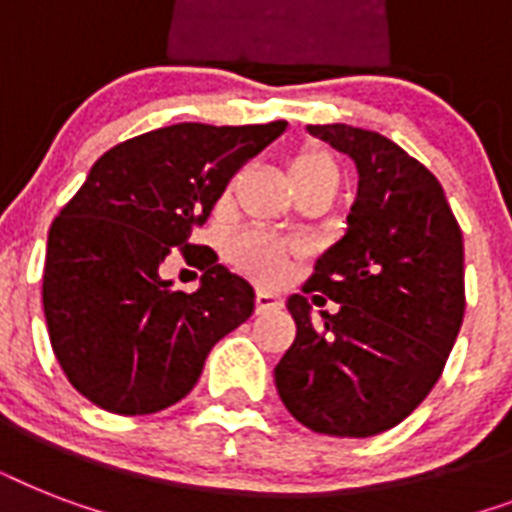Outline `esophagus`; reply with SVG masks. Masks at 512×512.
I'll list each match as a JSON object with an SVG mask.
<instances>
[{"label": "esophagus", "instance_id": "obj_1", "mask_svg": "<svg viewBox=\"0 0 512 512\" xmlns=\"http://www.w3.org/2000/svg\"><path fill=\"white\" fill-rule=\"evenodd\" d=\"M255 305H257V313L276 311V308H281V295H279V292H273V289L260 287V289H257Z\"/></svg>", "mask_w": 512, "mask_h": 512}]
</instances>
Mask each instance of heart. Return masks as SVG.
I'll return each mask as SVG.
<instances>
[{"label":"heart","instance_id":"heart-1","mask_svg":"<svg viewBox=\"0 0 512 512\" xmlns=\"http://www.w3.org/2000/svg\"><path fill=\"white\" fill-rule=\"evenodd\" d=\"M289 175L295 177H337V164L332 154L324 148H305L289 162ZM228 255L236 265L247 268L260 279H276L284 268L287 257V244L271 233L263 231H244L233 236L228 244Z\"/></svg>","mask_w":512,"mask_h":512}]
</instances>
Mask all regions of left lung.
<instances>
[{
	"label": "left lung",
	"instance_id": "8db88e82",
	"mask_svg": "<svg viewBox=\"0 0 512 512\" xmlns=\"http://www.w3.org/2000/svg\"><path fill=\"white\" fill-rule=\"evenodd\" d=\"M308 132L353 159L358 193L303 287L340 308L316 319L289 297L297 335L273 377L305 428L369 438L409 417L444 372L465 316L462 231L433 172L393 140L350 124Z\"/></svg>",
	"mask_w": 512,
	"mask_h": 512
}]
</instances>
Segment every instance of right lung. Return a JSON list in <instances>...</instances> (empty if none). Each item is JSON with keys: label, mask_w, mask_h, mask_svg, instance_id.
Masks as SVG:
<instances>
[{"label": "right lung", "mask_w": 512, "mask_h": 512, "mask_svg": "<svg viewBox=\"0 0 512 512\" xmlns=\"http://www.w3.org/2000/svg\"><path fill=\"white\" fill-rule=\"evenodd\" d=\"M287 122L172 124L124 140L92 164L47 236L42 303L68 382L114 414H154L199 380L209 350L255 311V289L191 231L244 162ZM172 248L202 284L185 296L161 276Z\"/></svg>", "instance_id": "add662e5"}]
</instances>
